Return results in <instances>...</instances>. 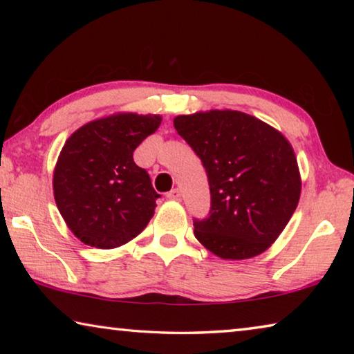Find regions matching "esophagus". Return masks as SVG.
Here are the masks:
<instances>
[{
    "label": "esophagus",
    "mask_w": 354,
    "mask_h": 354,
    "mask_svg": "<svg viewBox=\"0 0 354 354\" xmlns=\"http://www.w3.org/2000/svg\"><path fill=\"white\" fill-rule=\"evenodd\" d=\"M167 198H169V200H173V201L181 200V192H179L178 189H173V190H170V192H169V194H167Z\"/></svg>",
    "instance_id": "34e87169"
}]
</instances>
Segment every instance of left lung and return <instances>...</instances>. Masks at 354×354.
<instances>
[{
  "mask_svg": "<svg viewBox=\"0 0 354 354\" xmlns=\"http://www.w3.org/2000/svg\"><path fill=\"white\" fill-rule=\"evenodd\" d=\"M173 124L201 159L211 189V211L194 220L195 237L221 259L263 253L289 223L301 194L289 140L231 109L178 115Z\"/></svg>",
  "mask_w": 354,
  "mask_h": 354,
  "instance_id": "obj_1",
  "label": "left lung"
}]
</instances>
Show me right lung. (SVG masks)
<instances>
[{"label": "right lung", "mask_w": 354, "mask_h": 354, "mask_svg": "<svg viewBox=\"0 0 354 354\" xmlns=\"http://www.w3.org/2000/svg\"><path fill=\"white\" fill-rule=\"evenodd\" d=\"M160 122L153 113H113L84 124L65 142L53 190L59 212L82 243L122 247L151 220L160 195L133 153Z\"/></svg>", "instance_id": "add662e5"}]
</instances>
